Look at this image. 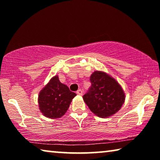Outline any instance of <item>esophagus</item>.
Listing matches in <instances>:
<instances>
[{
	"mask_svg": "<svg viewBox=\"0 0 160 160\" xmlns=\"http://www.w3.org/2000/svg\"><path fill=\"white\" fill-rule=\"evenodd\" d=\"M76 93L78 94V95H82V90H78L77 92H76Z\"/></svg>",
	"mask_w": 160,
	"mask_h": 160,
	"instance_id": "obj_1",
	"label": "esophagus"
}]
</instances>
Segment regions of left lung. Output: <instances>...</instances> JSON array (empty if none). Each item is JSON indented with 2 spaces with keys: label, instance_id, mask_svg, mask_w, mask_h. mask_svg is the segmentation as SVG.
Wrapping results in <instances>:
<instances>
[{
  "label": "left lung",
  "instance_id": "obj_1",
  "mask_svg": "<svg viewBox=\"0 0 160 160\" xmlns=\"http://www.w3.org/2000/svg\"><path fill=\"white\" fill-rule=\"evenodd\" d=\"M90 80L92 86L83 99L92 112L106 118L120 110L125 102V93L114 78L96 70L91 75Z\"/></svg>",
  "mask_w": 160,
  "mask_h": 160
}]
</instances>
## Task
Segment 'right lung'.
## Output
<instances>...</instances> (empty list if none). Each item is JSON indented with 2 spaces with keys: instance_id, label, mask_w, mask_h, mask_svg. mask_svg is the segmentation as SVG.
<instances>
[{
  "instance_id": "right-lung-1",
  "label": "right lung",
  "mask_w": 160,
  "mask_h": 160,
  "mask_svg": "<svg viewBox=\"0 0 160 160\" xmlns=\"http://www.w3.org/2000/svg\"><path fill=\"white\" fill-rule=\"evenodd\" d=\"M75 96L76 94L61 83L58 75H56L39 94L38 102L40 112L47 118H61L68 109L70 102Z\"/></svg>"
}]
</instances>
